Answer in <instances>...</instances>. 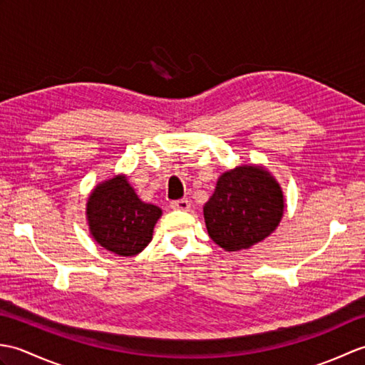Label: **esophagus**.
I'll return each instance as SVG.
<instances>
[{
	"mask_svg": "<svg viewBox=\"0 0 365 365\" xmlns=\"http://www.w3.org/2000/svg\"><path fill=\"white\" fill-rule=\"evenodd\" d=\"M170 207H173L174 210H188L191 204L188 199H178V200H173V202H170Z\"/></svg>",
	"mask_w": 365,
	"mask_h": 365,
	"instance_id": "esophagus-1",
	"label": "esophagus"
}]
</instances>
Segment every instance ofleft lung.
Here are the masks:
<instances>
[{
  "label": "left lung",
  "mask_w": 365,
  "mask_h": 365,
  "mask_svg": "<svg viewBox=\"0 0 365 365\" xmlns=\"http://www.w3.org/2000/svg\"><path fill=\"white\" fill-rule=\"evenodd\" d=\"M282 212V191L268 170L238 166L218 178L204 218L216 245L240 251L265 240L277 227Z\"/></svg>",
  "instance_id": "8db88e82"
}]
</instances>
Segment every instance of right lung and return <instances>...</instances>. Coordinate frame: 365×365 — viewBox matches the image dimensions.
<instances>
[{"instance_id": "1", "label": "right lung", "mask_w": 365, "mask_h": 365, "mask_svg": "<svg viewBox=\"0 0 365 365\" xmlns=\"http://www.w3.org/2000/svg\"><path fill=\"white\" fill-rule=\"evenodd\" d=\"M160 216L157 205L145 204L136 196L125 175L98 185L88 199L92 237L105 250L123 257L139 254L150 243Z\"/></svg>"}]
</instances>
